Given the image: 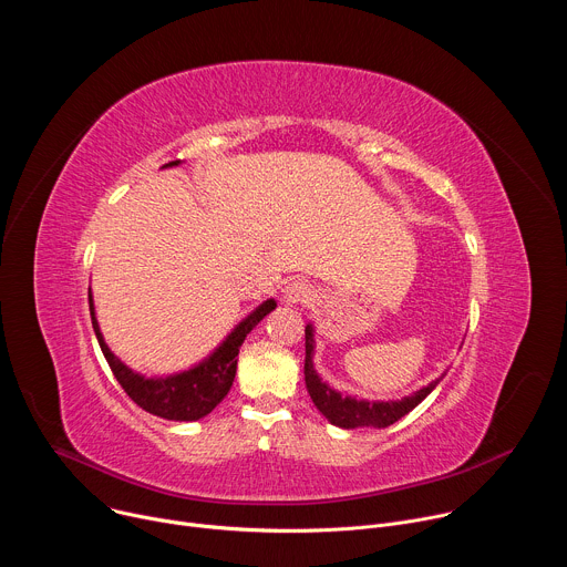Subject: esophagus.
<instances>
[{
	"label": "esophagus",
	"mask_w": 567,
	"mask_h": 567,
	"mask_svg": "<svg viewBox=\"0 0 567 567\" xmlns=\"http://www.w3.org/2000/svg\"><path fill=\"white\" fill-rule=\"evenodd\" d=\"M309 298H311V287L302 280H291L282 289V300L287 305H300V302H307Z\"/></svg>",
	"instance_id": "1"
}]
</instances>
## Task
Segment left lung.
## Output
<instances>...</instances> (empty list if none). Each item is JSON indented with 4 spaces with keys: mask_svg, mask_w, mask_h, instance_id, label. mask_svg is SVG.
<instances>
[{
    "mask_svg": "<svg viewBox=\"0 0 567 567\" xmlns=\"http://www.w3.org/2000/svg\"><path fill=\"white\" fill-rule=\"evenodd\" d=\"M316 330L311 322L305 328V385L313 401V406L320 411L330 424L339 429H385L394 422H399L403 415H409L415 406L437 388V383L446 377H437L429 385L411 392L409 396L401 399H361L352 394H343L341 390L332 388L326 379H322L313 368V354H316Z\"/></svg>",
    "mask_w": 567,
    "mask_h": 567,
    "instance_id": "obj_1",
    "label": "left lung"
}]
</instances>
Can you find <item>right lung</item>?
Wrapping results in <instances>:
<instances>
[{
	"mask_svg": "<svg viewBox=\"0 0 567 567\" xmlns=\"http://www.w3.org/2000/svg\"><path fill=\"white\" fill-rule=\"evenodd\" d=\"M179 164H184V161H173V164H166L164 168H177ZM276 307L278 302L274 298H267L265 302H260L251 313L241 318L237 326L224 337V341L199 363L173 374L145 377L132 370L127 363H123L105 343V337L101 332L99 318H96L92 287H90L92 326L114 377L118 379L123 390L132 396V401H136L143 411L171 422H197L217 406L233 385L241 343H245L247 334Z\"/></svg>",
	"mask_w": 567,
	"mask_h": 567,
	"instance_id": "1",
	"label": "right lung"
}]
</instances>
